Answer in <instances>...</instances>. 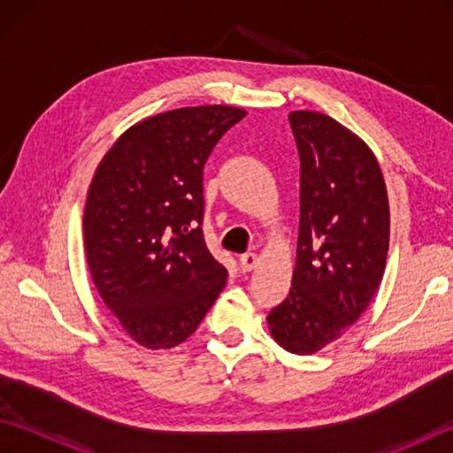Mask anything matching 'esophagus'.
Here are the masks:
<instances>
[{"mask_svg": "<svg viewBox=\"0 0 453 453\" xmlns=\"http://www.w3.org/2000/svg\"><path fill=\"white\" fill-rule=\"evenodd\" d=\"M257 263H258V258H257L255 253H245V255L239 257V265H242L243 273H251L253 268L257 266Z\"/></svg>", "mask_w": 453, "mask_h": 453, "instance_id": "esophagus-1", "label": "esophagus"}]
</instances>
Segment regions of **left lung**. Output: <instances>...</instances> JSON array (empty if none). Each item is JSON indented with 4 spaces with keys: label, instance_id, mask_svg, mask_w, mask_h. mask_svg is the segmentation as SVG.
<instances>
[{
    "label": "left lung",
    "instance_id": "left-lung-1",
    "mask_svg": "<svg viewBox=\"0 0 453 453\" xmlns=\"http://www.w3.org/2000/svg\"><path fill=\"white\" fill-rule=\"evenodd\" d=\"M300 234L286 300L268 313L274 341L313 354L358 319L381 282L389 249L386 182L373 153L321 112L296 111Z\"/></svg>",
    "mask_w": 453,
    "mask_h": 453
}]
</instances>
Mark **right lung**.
Wrapping results in <instances>:
<instances>
[{"label": "right lung", "mask_w": 453, "mask_h": 453, "mask_svg": "<svg viewBox=\"0 0 453 453\" xmlns=\"http://www.w3.org/2000/svg\"><path fill=\"white\" fill-rule=\"evenodd\" d=\"M245 111L161 112L127 130L99 163L83 214L93 282L134 341L171 349L196 331L227 271L202 232V173Z\"/></svg>", "instance_id": "right-lung-1"}]
</instances>
